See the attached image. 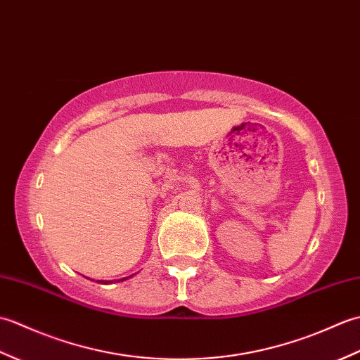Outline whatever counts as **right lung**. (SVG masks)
Segmentation results:
<instances>
[{
  "instance_id": "1",
  "label": "right lung",
  "mask_w": 360,
  "mask_h": 360,
  "mask_svg": "<svg viewBox=\"0 0 360 360\" xmlns=\"http://www.w3.org/2000/svg\"><path fill=\"white\" fill-rule=\"evenodd\" d=\"M134 275V274H133ZM133 275H129V277H125V278H120L119 281H124V280H128V278H131L133 277ZM98 283H108V281H103V280H97Z\"/></svg>"
}]
</instances>
